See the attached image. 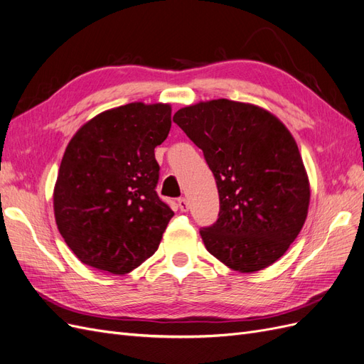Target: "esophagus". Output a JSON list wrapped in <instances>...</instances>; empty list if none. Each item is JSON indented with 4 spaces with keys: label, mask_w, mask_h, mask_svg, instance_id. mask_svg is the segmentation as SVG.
Here are the masks:
<instances>
[{
    "label": "esophagus",
    "mask_w": 364,
    "mask_h": 364,
    "mask_svg": "<svg viewBox=\"0 0 364 364\" xmlns=\"http://www.w3.org/2000/svg\"><path fill=\"white\" fill-rule=\"evenodd\" d=\"M178 208L181 212H187L189 210V201L186 198H178Z\"/></svg>",
    "instance_id": "1"
}]
</instances>
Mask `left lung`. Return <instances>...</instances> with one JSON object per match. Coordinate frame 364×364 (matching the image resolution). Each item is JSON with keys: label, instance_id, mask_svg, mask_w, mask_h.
Here are the masks:
<instances>
[{"label": "left lung", "instance_id": "1", "mask_svg": "<svg viewBox=\"0 0 364 364\" xmlns=\"http://www.w3.org/2000/svg\"><path fill=\"white\" fill-rule=\"evenodd\" d=\"M173 122L201 148L219 192V218L201 228L207 251L232 271L275 263L307 219L310 183L295 139L275 114L231 100L180 109Z\"/></svg>", "mask_w": 364, "mask_h": 364}]
</instances>
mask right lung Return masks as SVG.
<instances>
[{
	"mask_svg": "<svg viewBox=\"0 0 364 364\" xmlns=\"http://www.w3.org/2000/svg\"><path fill=\"white\" fill-rule=\"evenodd\" d=\"M169 104L130 102L87 121L69 140L53 204L77 259L125 275L159 248L173 212L159 198L154 148L171 130Z\"/></svg>",
	"mask_w": 364,
	"mask_h": 364,
	"instance_id": "add662e5",
	"label": "right lung"
}]
</instances>
